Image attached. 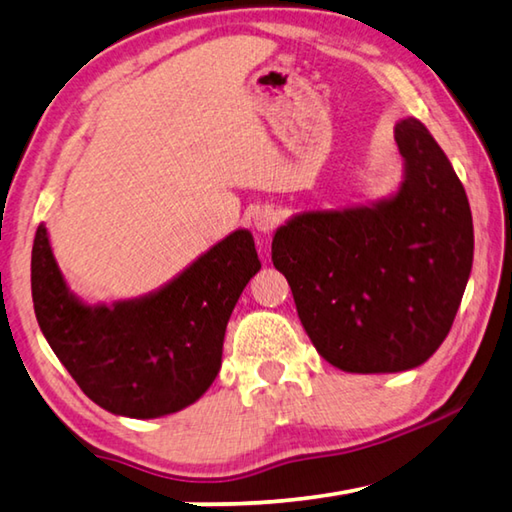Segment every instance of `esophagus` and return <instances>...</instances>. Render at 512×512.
Wrapping results in <instances>:
<instances>
[{
    "label": "esophagus",
    "mask_w": 512,
    "mask_h": 512,
    "mask_svg": "<svg viewBox=\"0 0 512 512\" xmlns=\"http://www.w3.org/2000/svg\"><path fill=\"white\" fill-rule=\"evenodd\" d=\"M277 223H280V214H277V210L271 205H262L253 212V225L257 232H264L266 235V232H271Z\"/></svg>",
    "instance_id": "obj_1"
}]
</instances>
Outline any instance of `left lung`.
<instances>
[{
  "label": "left lung",
  "mask_w": 512,
  "mask_h": 512,
  "mask_svg": "<svg viewBox=\"0 0 512 512\" xmlns=\"http://www.w3.org/2000/svg\"><path fill=\"white\" fill-rule=\"evenodd\" d=\"M397 192L368 205L300 212L273 237L300 323L345 372H402L440 348L474 257L467 194L422 121L395 124Z\"/></svg>",
  "instance_id": "left-lung-1"
}]
</instances>
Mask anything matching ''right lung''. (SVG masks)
I'll return each mask as SVG.
<instances>
[{
    "mask_svg": "<svg viewBox=\"0 0 512 512\" xmlns=\"http://www.w3.org/2000/svg\"><path fill=\"white\" fill-rule=\"evenodd\" d=\"M262 264L235 230L158 291L88 305L69 291L45 225L31 253V293L51 350L94 404L151 420L194 404L219 375L232 309Z\"/></svg>",
    "mask_w": 512,
    "mask_h": 512,
    "instance_id": "right-lung-1",
    "label": "right lung"
}]
</instances>
